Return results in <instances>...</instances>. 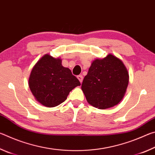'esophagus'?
<instances>
[{"label":"esophagus","instance_id":"1","mask_svg":"<svg viewBox=\"0 0 155 155\" xmlns=\"http://www.w3.org/2000/svg\"><path fill=\"white\" fill-rule=\"evenodd\" d=\"M77 78H78V79L79 80V81H80L81 83H82V82H83V76H82V75H78V76H77Z\"/></svg>","mask_w":155,"mask_h":155}]
</instances>
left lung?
Instances as JSON below:
<instances>
[{
    "label": "left lung",
    "instance_id": "left-lung-1",
    "mask_svg": "<svg viewBox=\"0 0 155 155\" xmlns=\"http://www.w3.org/2000/svg\"><path fill=\"white\" fill-rule=\"evenodd\" d=\"M128 84V74L125 65L121 60L109 54L92 62L81 89L91 105L104 109L121 101Z\"/></svg>",
    "mask_w": 155,
    "mask_h": 155
}]
</instances>
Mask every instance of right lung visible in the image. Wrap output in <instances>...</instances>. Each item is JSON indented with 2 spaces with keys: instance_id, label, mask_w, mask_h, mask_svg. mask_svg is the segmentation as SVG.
<instances>
[{
  "instance_id": "add662e5",
  "label": "right lung",
  "mask_w": 155,
  "mask_h": 155,
  "mask_svg": "<svg viewBox=\"0 0 155 155\" xmlns=\"http://www.w3.org/2000/svg\"><path fill=\"white\" fill-rule=\"evenodd\" d=\"M31 92L39 103L48 107L59 105L80 81L61 60L45 54L33 67L28 79Z\"/></svg>"
}]
</instances>
